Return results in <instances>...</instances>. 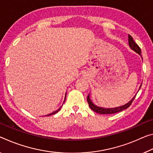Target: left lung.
Instances as JSON below:
<instances>
[{"mask_svg": "<svg viewBox=\"0 0 153 153\" xmlns=\"http://www.w3.org/2000/svg\"><path fill=\"white\" fill-rule=\"evenodd\" d=\"M129 45L131 48V49L133 50V51H135V52L137 53L138 54L141 56V49L138 46L136 43L134 42V40L133 39V37L129 35ZM142 84L140 86V88H141ZM136 96V95H135ZM135 96L133 97L132 98L131 100L129 101L127 103L125 104L122 106H120V107H117V108H101V107H99V106L94 105V104L92 102L91 99H90V96L89 94L87 97V101H88L89 107L91 108V109L93 111H95L96 113L100 114H114V113H117L119 112V111H121L123 110H125L129 107L131 105V104L132 103L133 101L134 100V99L135 97Z\"/></svg>", "mask_w": 153, "mask_h": 153, "instance_id": "obj_1", "label": "left lung"}]
</instances>
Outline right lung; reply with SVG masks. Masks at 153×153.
Wrapping results in <instances>:
<instances>
[{
	"label": "right lung",
	"mask_w": 153,
	"mask_h": 153,
	"mask_svg": "<svg viewBox=\"0 0 153 153\" xmlns=\"http://www.w3.org/2000/svg\"><path fill=\"white\" fill-rule=\"evenodd\" d=\"M66 94H67V93H66ZM66 94H65V98H66ZM64 102H65V101H64ZM61 107H62V106H61ZM61 107H60L59 109H58V110H56V111H54V112H52V113H51V114H48V115H46V116H51V115H52V114H56V113H57L58 112V111H59L60 110V108H61Z\"/></svg>",
	"instance_id": "obj_1"
}]
</instances>
